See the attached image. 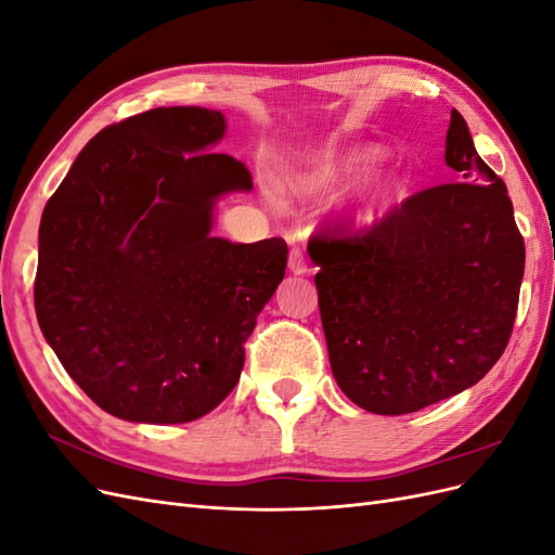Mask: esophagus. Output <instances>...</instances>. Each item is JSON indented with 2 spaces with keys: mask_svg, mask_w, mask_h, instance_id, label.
Returning <instances> with one entry per match:
<instances>
[{
  "mask_svg": "<svg viewBox=\"0 0 555 555\" xmlns=\"http://www.w3.org/2000/svg\"><path fill=\"white\" fill-rule=\"evenodd\" d=\"M289 271H292L294 275L308 273V261H306V257H304V251H300L298 247H292V251H289Z\"/></svg>",
  "mask_w": 555,
  "mask_h": 555,
  "instance_id": "esophagus-1",
  "label": "esophagus"
}]
</instances>
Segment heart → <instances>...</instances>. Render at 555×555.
<instances>
[{"label": "heart", "mask_w": 555, "mask_h": 555, "mask_svg": "<svg viewBox=\"0 0 555 555\" xmlns=\"http://www.w3.org/2000/svg\"><path fill=\"white\" fill-rule=\"evenodd\" d=\"M377 159H379V150L377 147L347 150L345 155L322 164L314 173H310L306 178V190H310V192H326V190L338 188V184L347 182L349 178H354V176L363 173L365 169H371V166ZM393 192H396V182L393 180L386 178V180L375 182L373 188L365 192V196L361 201V210L363 212H373Z\"/></svg>", "instance_id": "b5f03b06"}]
</instances>
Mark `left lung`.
<instances>
[{"mask_svg": "<svg viewBox=\"0 0 555 555\" xmlns=\"http://www.w3.org/2000/svg\"><path fill=\"white\" fill-rule=\"evenodd\" d=\"M444 162L459 180L402 201L373 227L310 236L319 314L343 393L410 414L491 371L514 328L526 245L512 198L453 108Z\"/></svg>", "mask_w": 555, "mask_h": 555, "instance_id": "8db88e82", "label": "left lung"}]
</instances>
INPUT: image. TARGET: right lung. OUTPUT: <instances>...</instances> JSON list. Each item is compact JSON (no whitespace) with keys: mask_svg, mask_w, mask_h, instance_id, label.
I'll return each mask as SVG.
<instances>
[{"mask_svg":"<svg viewBox=\"0 0 555 555\" xmlns=\"http://www.w3.org/2000/svg\"><path fill=\"white\" fill-rule=\"evenodd\" d=\"M224 115L139 113L82 147L39 227L35 308L64 371L139 424L208 414L241 379L245 343L287 268V243L210 236L217 196L247 166L208 153Z\"/></svg>","mask_w":555,"mask_h":555,"instance_id":"right-lung-1","label":"right lung"}]
</instances>
